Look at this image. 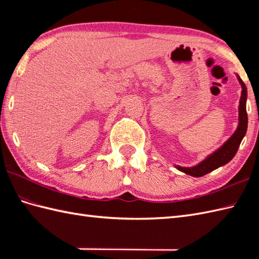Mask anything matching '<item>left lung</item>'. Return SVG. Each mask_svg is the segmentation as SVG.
Instances as JSON below:
<instances>
[{
    "label": "left lung",
    "instance_id": "obj_1",
    "mask_svg": "<svg viewBox=\"0 0 259 259\" xmlns=\"http://www.w3.org/2000/svg\"><path fill=\"white\" fill-rule=\"evenodd\" d=\"M239 83L241 85V96L239 101V123L237 129L234 133V135L225 142V144L214 151L211 155H209L205 160H202L200 163L194 167H180L176 166L178 170L183 171L187 175L192 176V177H202L212 170L217 169L219 167L224 166V164L228 163L232 159L235 157L236 152H237L241 140L246 135L247 131V124H248V117H247L246 112V100H247V88L239 76L237 75Z\"/></svg>",
    "mask_w": 259,
    "mask_h": 259
}]
</instances>
